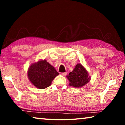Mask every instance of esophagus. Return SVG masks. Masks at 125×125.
Returning <instances> with one entry per match:
<instances>
[{
	"label": "esophagus",
	"mask_w": 125,
	"mask_h": 125,
	"mask_svg": "<svg viewBox=\"0 0 125 125\" xmlns=\"http://www.w3.org/2000/svg\"><path fill=\"white\" fill-rule=\"evenodd\" d=\"M67 72H64V73H62V75H63V76H65L67 75Z\"/></svg>",
	"instance_id": "34e87169"
}]
</instances>
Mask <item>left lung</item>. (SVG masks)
<instances>
[{"mask_svg":"<svg viewBox=\"0 0 125 125\" xmlns=\"http://www.w3.org/2000/svg\"><path fill=\"white\" fill-rule=\"evenodd\" d=\"M67 78L69 81V85L74 88H81L90 80L88 71L80 63L75 65L73 71L67 75Z\"/></svg>","mask_w":125,"mask_h":125,"instance_id":"left-lung-1","label":"left lung"}]
</instances>
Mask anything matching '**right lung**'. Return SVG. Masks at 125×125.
<instances>
[{
	"instance_id": "obj_1",
	"label": "right lung",
	"mask_w": 125,
	"mask_h": 125,
	"mask_svg": "<svg viewBox=\"0 0 125 125\" xmlns=\"http://www.w3.org/2000/svg\"><path fill=\"white\" fill-rule=\"evenodd\" d=\"M59 73L54 68L45 60L33 63L27 71V77L30 82L40 89L50 86L52 80Z\"/></svg>"
}]
</instances>
